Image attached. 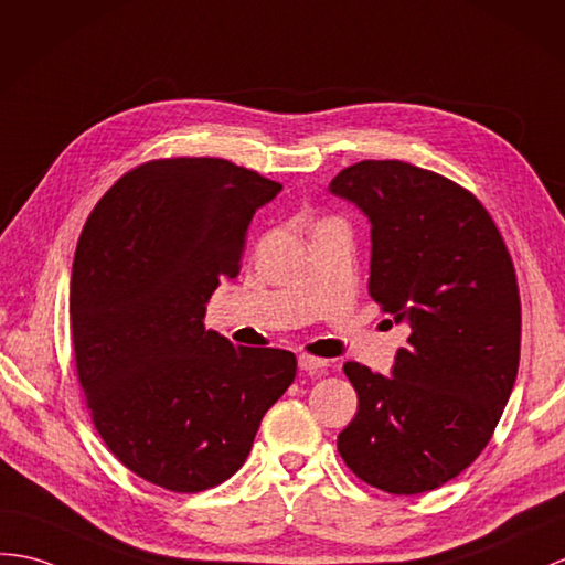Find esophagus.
<instances>
[{
  "instance_id": "obj_1",
  "label": "esophagus",
  "mask_w": 565,
  "mask_h": 565,
  "mask_svg": "<svg viewBox=\"0 0 565 565\" xmlns=\"http://www.w3.org/2000/svg\"><path fill=\"white\" fill-rule=\"evenodd\" d=\"M298 365H300V371L315 373V371L324 369L327 361H324V359H320V356H310V353H300V356H298Z\"/></svg>"
}]
</instances>
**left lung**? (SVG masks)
<instances>
[{"label": "left lung", "instance_id": "obj_1", "mask_svg": "<svg viewBox=\"0 0 565 565\" xmlns=\"http://www.w3.org/2000/svg\"><path fill=\"white\" fill-rule=\"evenodd\" d=\"M330 190L369 216V294L412 330L390 377L344 363L359 412L339 433V455L380 491H433L487 448L513 392L522 330L513 257L487 206L433 170L361 161Z\"/></svg>", "mask_w": 565, "mask_h": 565}]
</instances>
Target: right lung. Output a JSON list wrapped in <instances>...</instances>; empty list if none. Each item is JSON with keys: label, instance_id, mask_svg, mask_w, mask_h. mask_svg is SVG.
<instances>
[{"label": "right lung", "instance_id": "add662e5", "mask_svg": "<svg viewBox=\"0 0 565 565\" xmlns=\"http://www.w3.org/2000/svg\"><path fill=\"white\" fill-rule=\"evenodd\" d=\"M279 190L226 159H156L117 180L78 235L76 377L108 450L156 487L196 493L233 477L294 383L291 351L233 347L202 322Z\"/></svg>", "mask_w": 565, "mask_h": 565}]
</instances>
